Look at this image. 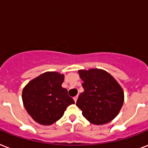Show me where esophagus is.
Here are the masks:
<instances>
[{
    "instance_id": "34e87169",
    "label": "esophagus",
    "mask_w": 148,
    "mask_h": 148,
    "mask_svg": "<svg viewBox=\"0 0 148 148\" xmlns=\"http://www.w3.org/2000/svg\"><path fill=\"white\" fill-rule=\"evenodd\" d=\"M73 99H74V101H75V102H76V101H77V99H78V96H75V97H74V98H73Z\"/></svg>"
}]
</instances>
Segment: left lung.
Listing matches in <instances>:
<instances>
[{"label": "left lung", "mask_w": 148, "mask_h": 148, "mask_svg": "<svg viewBox=\"0 0 148 148\" xmlns=\"http://www.w3.org/2000/svg\"><path fill=\"white\" fill-rule=\"evenodd\" d=\"M84 92L79 96L76 106L87 121L96 125L109 123L117 116L123 104L124 94L115 79L98 69L79 70Z\"/></svg>", "instance_id": "obj_1"}]
</instances>
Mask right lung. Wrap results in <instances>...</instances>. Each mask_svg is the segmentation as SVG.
I'll return each instance as SVG.
<instances>
[{
  "label": "right lung",
  "mask_w": 148,
  "mask_h": 148,
  "mask_svg": "<svg viewBox=\"0 0 148 148\" xmlns=\"http://www.w3.org/2000/svg\"><path fill=\"white\" fill-rule=\"evenodd\" d=\"M65 75L56 72L45 73L28 82L22 92L24 106L37 123L51 125L63 116L71 104L75 103L62 87Z\"/></svg>",
  "instance_id": "right-lung-1"
}]
</instances>
